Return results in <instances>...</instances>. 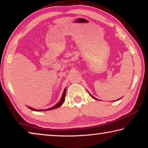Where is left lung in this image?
Listing matches in <instances>:
<instances>
[{"instance_id":"8db88e82","label":"left lung","mask_w":148,"mask_h":148,"mask_svg":"<svg viewBox=\"0 0 148 148\" xmlns=\"http://www.w3.org/2000/svg\"><path fill=\"white\" fill-rule=\"evenodd\" d=\"M88 92H89V95H90V96H91V97H92V98H93L94 99H95V100H99V99H96V98H95V97H93V96H92V95H91V94H90L89 93V92L88 91ZM119 99H118V100H119Z\"/></svg>"}]
</instances>
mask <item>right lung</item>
Listing matches in <instances>:
<instances>
[{
	"mask_svg": "<svg viewBox=\"0 0 148 148\" xmlns=\"http://www.w3.org/2000/svg\"><path fill=\"white\" fill-rule=\"evenodd\" d=\"M65 93H66V88H64V91H63V93H62L61 98V99H60V101H59V102H58V103H57L56 105H54V106H52L51 108H47V109H46V110H37V109L32 108L29 107V106H27V107H28L29 109H31L32 110H34V111H47V110H51L60 107L62 104H63L64 101V99H65Z\"/></svg>",
	"mask_w": 148,
	"mask_h": 148,
	"instance_id": "1",
	"label": "right lung"
}]
</instances>
